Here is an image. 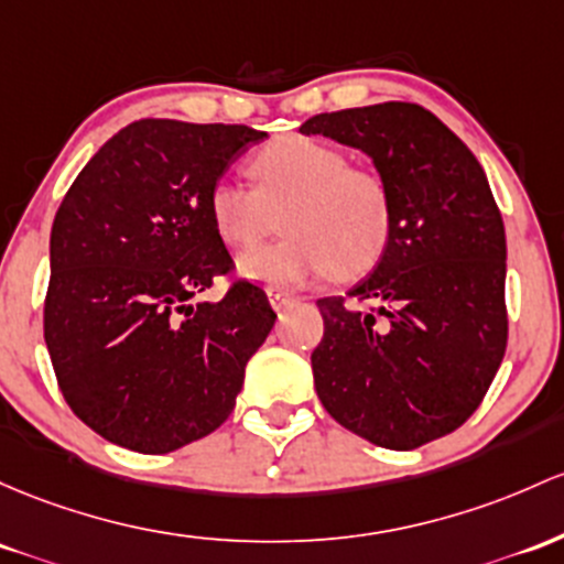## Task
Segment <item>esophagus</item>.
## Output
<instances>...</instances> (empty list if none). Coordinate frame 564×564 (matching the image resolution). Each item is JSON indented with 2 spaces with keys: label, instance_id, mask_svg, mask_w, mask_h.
<instances>
[{
  "label": "esophagus",
  "instance_id": "esophagus-1",
  "mask_svg": "<svg viewBox=\"0 0 564 564\" xmlns=\"http://www.w3.org/2000/svg\"><path fill=\"white\" fill-rule=\"evenodd\" d=\"M268 296L272 311H283V307H289L294 302V296L289 292H281V289H268Z\"/></svg>",
  "mask_w": 564,
  "mask_h": 564
}]
</instances>
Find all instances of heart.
I'll list each match as a JSON object with an SVG mask.
<instances>
[{
  "mask_svg": "<svg viewBox=\"0 0 564 564\" xmlns=\"http://www.w3.org/2000/svg\"><path fill=\"white\" fill-rule=\"evenodd\" d=\"M253 189L230 176L208 192V216L221 243L249 249L275 227L286 238L246 251L240 278L268 289H296L334 272L358 278L388 251L393 203L375 171L352 169L348 154L307 135H283L249 160Z\"/></svg>",
  "mask_w": 564,
  "mask_h": 564,
  "instance_id": "obj_1",
  "label": "heart"
}]
</instances>
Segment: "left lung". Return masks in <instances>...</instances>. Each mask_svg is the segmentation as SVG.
<instances>
[{
	"label": "left lung",
	"mask_w": 564,
	"mask_h": 564,
	"mask_svg": "<svg viewBox=\"0 0 564 564\" xmlns=\"http://www.w3.org/2000/svg\"><path fill=\"white\" fill-rule=\"evenodd\" d=\"M361 150L388 184L393 232L348 296L318 300L313 380L339 425L386 449L447 436L485 399L506 352V230L474 152L431 115L386 101L300 128Z\"/></svg>",
	"instance_id": "8db88e82"
}]
</instances>
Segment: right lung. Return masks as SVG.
<instances>
[{"label": "right lung", "mask_w": 564, "mask_h": 564, "mask_svg": "<svg viewBox=\"0 0 564 564\" xmlns=\"http://www.w3.org/2000/svg\"><path fill=\"white\" fill-rule=\"evenodd\" d=\"M249 126L139 120L115 133L66 192L51 232L45 343L72 412L111 444L165 455L230 417L246 364L275 324L238 281L208 192L249 144Z\"/></svg>", "instance_id": "1"}]
</instances>
